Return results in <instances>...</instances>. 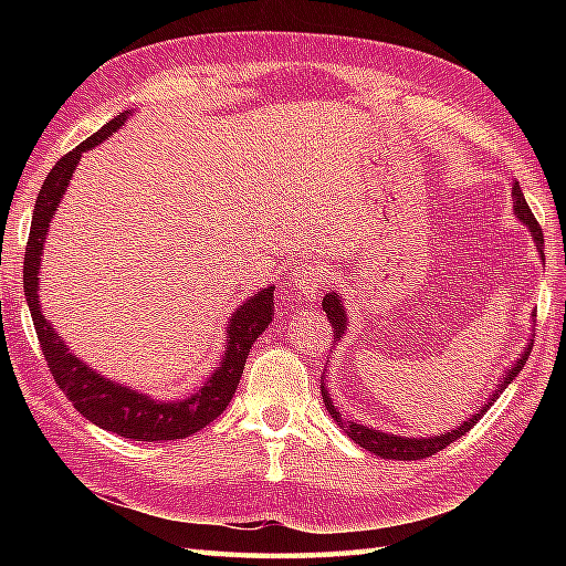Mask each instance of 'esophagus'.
<instances>
[{"mask_svg":"<svg viewBox=\"0 0 566 566\" xmlns=\"http://www.w3.org/2000/svg\"><path fill=\"white\" fill-rule=\"evenodd\" d=\"M323 284H326V270L318 268L316 262H306L302 268L294 270V290L298 296L314 302V298L321 294Z\"/></svg>","mask_w":566,"mask_h":566,"instance_id":"34e87169","label":"esophagus"}]
</instances>
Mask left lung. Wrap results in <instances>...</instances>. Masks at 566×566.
Wrapping results in <instances>:
<instances>
[{"label": "left lung", "mask_w": 566, "mask_h": 566, "mask_svg": "<svg viewBox=\"0 0 566 566\" xmlns=\"http://www.w3.org/2000/svg\"><path fill=\"white\" fill-rule=\"evenodd\" d=\"M511 197H513V213H515V219H518V221L527 228V231H531L533 243H535V248H537V255H539V260L545 262V238H543V228L537 226L535 216H533L531 207H527V201H525V197H523V189H521L518 182L513 185ZM323 311H326V314H328V323L333 326V340H340L343 335L347 333V326H350V321H347V308H345V304H343V296H340L338 292H335V290H331L326 296H323ZM531 350H533V343H527L525 350L521 353V357L515 359V363H513L509 369H503V375H501L499 384L494 387V391H491L489 399H486L482 406H479V411L469 413V418L462 420V423L457 426V428L438 432V436H430V438L394 436V432H384V430H377V428H369V426H365V423H355V420H345L343 413L338 411V408H335V403H333V399H331V394H328V387H326L328 371H323V377H321V396H323V403H326V408H328L331 418L347 432V436H350V438L359 444V448H365L367 452L381 457V460H423V457L436 454V452L448 448L450 442H454V440H460L462 436H467V432L476 426V420H482V416L489 411L491 403H494V401L499 399V396L503 394V389H506L509 384H511L515 377H518V371H521L523 365L527 363V355H531Z\"/></svg>", "instance_id": "left-lung-1"}]
</instances>
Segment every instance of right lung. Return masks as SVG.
I'll list each match as a JSON object with an SVG mask.
<instances>
[{"label":"right lung","instance_id":"1","mask_svg":"<svg viewBox=\"0 0 566 566\" xmlns=\"http://www.w3.org/2000/svg\"><path fill=\"white\" fill-rule=\"evenodd\" d=\"M128 116H134V109L114 116L97 134L82 140L65 158H60L53 170L48 172L33 207L27 258H23V292H27V304L31 311L35 335H39L41 350L45 355L48 367H51L55 384L90 423L130 440H179L189 438L191 432L201 430L203 426H209L231 403L238 381L243 377V367L252 343L272 323L274 286H264V290L248 296L233 311L231 318H228L226 345L219 367L211 371L201 387L195 389V394L185 396V399H153L150 394H143L134 387H126L122 381L99 375L97 369H92L84 359L70 350L65 340L60 338V333L53 328V323L45 318L39 302L45 235L60 201H63V195L67 191L70 177L82 160V153L97 148L99 143L112 138L128 122Z\"/></svg>","mask_w":566,"mask_h":566}]
</instances>
